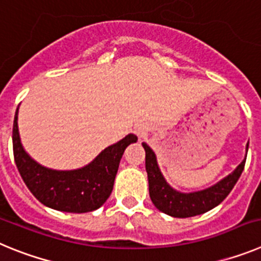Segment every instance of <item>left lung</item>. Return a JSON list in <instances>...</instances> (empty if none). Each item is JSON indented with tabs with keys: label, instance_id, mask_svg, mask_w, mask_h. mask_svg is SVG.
<instances>
[{
	"label": "left lung",
	"instance_id": "8db88e82",
	"mask_svg": "<svg viewBox=\"0 0 261 261\" xmlns=\"http://www.w3.org/2000/svg\"><path fill=\"white\" fill-rule=\"evenodd\" d=\"M142 146L146 153L145 166H146L147 179H149V193H150L151 201L155 205L156 209L176 218H187V217L202 214L221 204L231 192L246 165V159H244L243 162L235 168L234 172H231L229 176H226L220 183L214 184L208 190L193 193H180L172 190L171 187L166 183L165 177L159 171L155 154L153 153V150L146 144H142Z\"/></svg>",
	"mask_w": 261,
	"mask_h": 261
}]
</instances>
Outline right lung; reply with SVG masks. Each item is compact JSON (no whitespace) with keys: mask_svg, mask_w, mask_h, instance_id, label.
Returning a JSON list of instances; mask_svg holds the SVG:
<instances>
[{"mask_svg":"<svg viewBox=\"0 0 261 261\" xmlns=\"http://www.w3.org/2000/svg\"><path fill=\"white\" fill-rule=\"evenodd\" d=\"M17 120L18 110L13 125V153L23 181L41 204L69 213H87L105 204L114 188L125 147L137 141L135 135H128L117 144L106 147L86 167L74 171H56L36 163L23 150Z\"/></svg>","mask_w":261,"mask_h":261,"instance_id":"obj_1","label":"right lung"}]
</instances>
